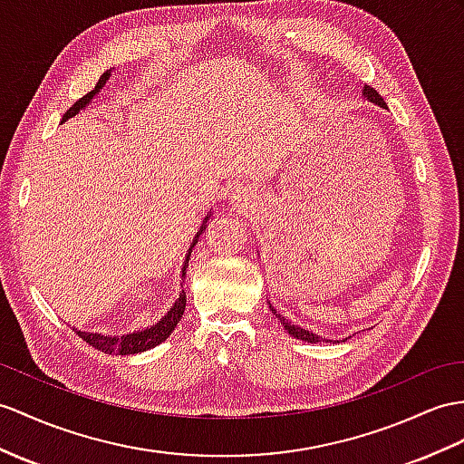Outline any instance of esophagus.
Instances as JSON below:
<instances>
[{"label": "esophagus", "instance_id": "34e87169", "mask_svg": "<svg viewBox=\"0 0 464 464\" xmlns=\"http://www.w3.org/2000/svg\"><path fill=\"white\" fill-rule=\"evenodd\" d=\"M240 200H244V193L240 188H236L234 195H232V202H240Z\"/></svg>", "mask_w": 464, "mask_h": 464}]
</instances>
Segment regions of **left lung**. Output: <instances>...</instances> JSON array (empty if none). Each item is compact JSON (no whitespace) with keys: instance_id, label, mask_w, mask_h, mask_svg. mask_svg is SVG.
Returning <instances> with one entry per match:
<instances>
[{"instance_id":"8db88e82","label":"left lung","mask_w":464,"mask_h":464,"mask_svg":"<svg viewBox=\"0 0 464 464\" xmlns=\"http://www.w3.org/2000/svg\"><path fill=\"white\" fill-rule=\"evenodd\" d=\"M362 96H364L368 102H372V104H376V106H380V108H386V102H383V98L376 92L374 88L364 86V88H362ZM269 309H271V313L276 314V319H277L281 324H284V329H285L293 338H299V341L311 343V344L333 343V341H326V338H323V336H319V334H314V333H311V331H307V329H303V326H299V324H293L289 319L284 317V314H279L274 307H271V303H269Z\"/></svg>"}]
</instances>
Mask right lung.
I'll use <instances>...</instances> for the list:
<instances>
[{
	"instance_id": "obj_1",
	"label": "right lung",
	"mask_w": 464,
	"mask_h": 464,
	"mask_svg": "<svg viewBox=\"0 0 464 464\" xmlns=\"http://www.w3.org/2000/svg\"><path fill=\"white\" fill-rule=\"evenodd\" d=\"M110 76H111V69H110V71H106L104 74L100 76V81L96 82L94 90H90V92H88L86 96H82L81 100L74 102L72 108L66 110V114L63 116V121L71 120L72 116H76V114H78V111L84 110V108L90 104V102L94 100V96L100 92V90L104 88V84L110 81ZM210 217H212V214L208 212L207 217H205V220H202L200 230L195 234L193 244H190L188 252H187V256H185L183 269H180V279H185V277H187V266H188V259H190V252H193L195 244L198 242L202 230L207 228V222L210 220ZM185 304H187V295H185V291H180V293H179V299L173 303V307L169 309L160 321H157V323H155V324H151V326H147V329L133 331V333H130V334H121V336H118V334L86 333V331H76V329H74V331H76V334H78V336L82 338V341H86L88 344H92L94 348L102 350V353H106V354H116V356L138 354V353H145V350L155 348L157 344H161L163 341H167L169 334H171V333L175 331V326H177V323L180 321V317H183V313H185Z\"/></svg>"
}]
</instances>
